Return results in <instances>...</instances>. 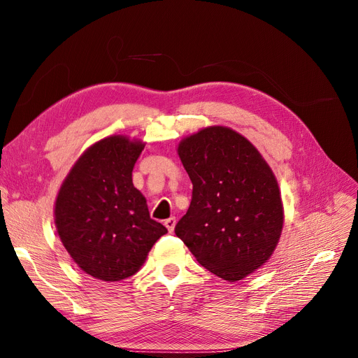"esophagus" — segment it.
<instances>
[{
    "label": "esophagus",
    "instance_id": "obj_1",
    "mask_svg": "<svg viewBox=\"0 0 358 358\" xmlns=\"http://www.w3.org/2000/svg\"><path fill=\"white\" fill-rule=\"evenodd\" d=\"M176 223H177L176 217H169V219H166V220L164 222V224H165L166 229H168L169 232H173V231H174V228H176Z\"/></svg>",
    "mask_w": 358,
    "mask_h": 358
}]
</instances>
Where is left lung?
I'll use <instances>...</instances> for the list:
<instances>
[{
    "mask_svg": "<svg viewBox=\"0 0 358 358\" xmlns=\"http://www.w3.org/2000/svg\"><path fill=\"white\" fill-rule=\"evenodd\" d=\"M178 155L193 196L176 235L223 280H242L264 266L285 213L277 180L257 148L229 127L210 126L182 139Z\"/></svg>",
    "mask_w": 358,
    "mask_h": 358,
    "instance_id": "left-lung-1",
    "label": "left lung"
}]
</instances>
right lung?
Segmentation results:
<instances>
[{
	"mask_svg": "<svg viewBox=\"0 0 358 358\" xmlns=\"http://www.w3.org/2000/svg\"><path fill=\"white\" fill-rule=\"evenodd\" d=\"M143 143L115 135L90 146L75 162L55 201V224L78 267L103 281L139 271L168 231L150 219L131 171Z\"/></svg>",
	"mask_w": 358,
	"mask_h": 358,
	"instance_id": "add662e5",
	"label": "right lung"
}]
</instances>
